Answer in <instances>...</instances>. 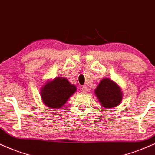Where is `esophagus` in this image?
Instances as JSON below:
<instances>
[{"label": "esophagus", "mask_w": 155, "mask_h": 155, "mask_svg": "<svg viewBox=\"0 0 155 155\" xmlns=\"http://www.w3.org/2000/svg\"><path fill=\"white\" fill-rule=\"evenodd\" d=\"M81 91H82V92H83V93H87L89 91V88L86 86H83L81 88Z\"/></svg>", "instance_id": "esophagus-1"}]
</instances>
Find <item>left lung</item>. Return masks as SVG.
Instances as JSON below:
<instances>
[{
    "label": "left lung",
    "instance_id": "8db88e82",
    "mask_svg": "<svg viewBox=\"0 0 155 155\" xmlns=\"http://www.w3.org/2000/svg\"><path fill=\"white\" fill-rule=\"evenodd\" d=\"M95 94L101 106L106 108L118 106L123 98L121 87L109 78L101 80L95 90Z\"/></svg>",
    "mask_w": 155,
    "mask_h": 155
}]
</instances>
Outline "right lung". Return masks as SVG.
<instances>
[{
  "label": "right lung",
  "instance_id": "obj_1",
  "mask_svg": "<svg viewBox=\"0 0 155 155\" xmlns=\"http://www.w3.org/2000/svg\"><path fill=\"white\" fill-rule=\"evenodd\" d=\"M77 91V87L64 78H56L47 81L41 87V98L46 106L58 109L66 104Z\"/></svg>",
  "mask_w": 155,
  "mask_h": 155
}]
</instances>
